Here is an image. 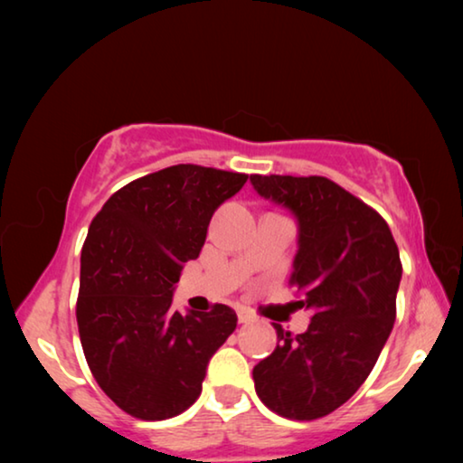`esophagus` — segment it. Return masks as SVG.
Listing matches in <instances>:
<instances>
[{
	"label": "esophagus",
	"instance_id": "obj_1",
	"mask_svg": "<svg viewBox=\"0 0 463 463\" xmlns=\"http://www.w3.org/2000/svg\"><path fill=\"white\" fill-rule=\"evenodd\" d=\"M237 317H239V323H241V325L255 323V315H253V312H249L247 308H239V310H237Z\"/></svg>",
	"mask_w": 463,
	"mask_h": 463
}]
</instances>
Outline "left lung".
Returning a JSON list of instances; mask_svg holds the SVG:
<instances>
[{"label":"left lung","mask_w":463,"mask_h":463,"mask_svg":"<svg viewBox=\"0 0 463 463\" xmlns=\"http://www.w3.org/2000/svg\"><path fill=\"white\" fill-rule=\"evenodd\" d=\"M261 198L289 210L298 250L289 284L307 333L281 325L278 347L253 367L261 402L286 419L312 420L339 409L373 370L396 320L401 255L383 218L326 177L250 175Z\"/></svg>","instance_id":"8db88e82"}]
</instances>
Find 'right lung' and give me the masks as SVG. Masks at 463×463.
I'll return each instance as SVG.
<instances>
[{
  "mask_svg": "<svg viewBox=\"0 0 463 463\" xmlns=\"http://www.w3.org/2000/svg\"><path fill=\"white\" fill-rule=\"evenodd\" d=\"M247 182L200 165L135 179L91 221L81 249L77 326L99 388L124 412L163 420L198 401L206 367L237 328L234 310H171L210 218Z\"/></svg>",
  "mask_w": 463,
  "mask_h": 463,
  "instance_id": "1",
  "label": "right lung"
}]
</instances>
